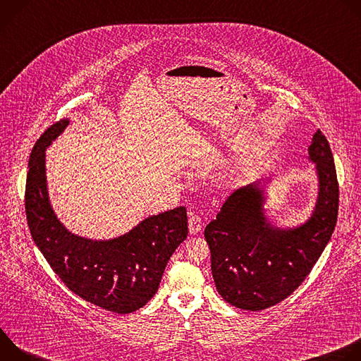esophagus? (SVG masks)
<instances>
[{"label": "esophagus", "instance_id": "1", "mask_svg": "<svg viewBox=\"0 0 361 361\" xmlns=\"http://www.w3.org/2000/svg\"><path fill=\"white\" fill-rule=\"evenodd\" d=\"M202 228V220L195 216V214H191L190 219H188V230L191 234H198Z\"/></svg>", "mask_w": 361, "mask_h": 361}]
</instances>
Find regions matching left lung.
I'll return each mask as SVG.
<instances>
[{"instance_id": "8db88e82", "label": "left lung", "mask_w": 361, "mask_h": 361, "mask_svg": "<svg viewBox=\"0 0 361 361\" xmlns=\"http://www.w3.org/2000/svg\"><path fill=\"white\" fill-rule=\"evenodd\" d=\"M307 160L314 164L317 194L308 217L281 226L269 217L273 180L238 187L204 230L212 273L231 305L260 312L288 297L312 271L331 238L338 213V184L329 141L317 130Z\"/></svg>"}]
</instances>
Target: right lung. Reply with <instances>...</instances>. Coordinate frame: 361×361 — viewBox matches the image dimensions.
I'll list each match as a JSON object with an SVG mask.
<instances>
[{
  "instance_id": "1",
  "label": "right lung",
  "mask_w": 361,
  "mask_h": 361,
  "mask_svg": "<svg viewBox=\"0 0 361 361\" xmlns=\"http://www.w3.org/2000/svg\"><path fill=\"white\" fill-rule=\"evenodd\" d=\"M70 126L64 118L35 142L25 187L30 233L63 283L82 300L117 314L145 305L157 293L176 248L187 238L184 207L151 214L113 238H88L70 231L56 214L47 183V148Z\"/></svg>"
}]
</instances>
